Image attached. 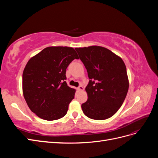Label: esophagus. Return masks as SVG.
<instances>
[{"mask_svg":"<svg viewBox=\"0 0 158 158\" xmlns=\"http://www.w3.org/2000/svg\"><path fill=\"white\" fill-rule=\"evenodd\" d=\"M78 91H83L84 90V88L82 85H80V86L78 88Z\"/></svg>","mask_w":158,"mask_h":158,"instance_id":"obj_1","label":"esophagus"}]
</instances>
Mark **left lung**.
<instances>
[{
	"mask_svg": "<svg viewBox=\"0 0 158 158\" xmlns=\"http://www.w3.org/2000/svg\"><path fill=\"white\" fill-rule=\"evenodd\" d=\"M88 72V100L83 113L95 120L112 117L123 103L129 82L126 66L120 56L101 46L75 48Z\"/></svg>",
	"mask_w": 158,
	"mask_h": 158,
	"instance_id": "8db88e82",
	"label": "left lung"
}]
</instances>
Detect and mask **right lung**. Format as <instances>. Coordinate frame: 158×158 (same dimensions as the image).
<instances>
[{"label": "right lung", "instance_id": "1", "mask_svg": "<svg viewBox=\"0 0 158 158\" xmlns=\"http://www.w3.org/2000/svg\"><path fill=\"white\" fill-rule=\"evenodd\" d=\"M78 56L73 47H48L28 60L22 75L23 95L37 117L55 121L67 113L76 90L67 85L66 70Z\"/></svg>", "mask_w": 158, "mask_h": 158}]
</instances>
